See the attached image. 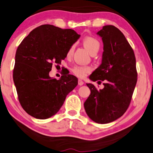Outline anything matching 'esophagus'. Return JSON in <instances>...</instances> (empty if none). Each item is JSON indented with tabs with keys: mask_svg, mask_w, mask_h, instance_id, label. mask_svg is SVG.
Wrapping results in <instances>:
<instances>
[{
	"mask_svg": "<svg viewBox=\"0 0 153 153\" xmlns=\"http://www.w3.org/2000/svg\"><path fill=\"white\" fill-rule=\"evenodd\" d=\"M83 84H84V82H83L82 80H78V85L82 86V85H83Z\"/></svg>",
	"mask_w": 153,
	"mask_h": 153,
	"instance_id": "obj_1",
	"label": "esophagus"
}]
</instances>
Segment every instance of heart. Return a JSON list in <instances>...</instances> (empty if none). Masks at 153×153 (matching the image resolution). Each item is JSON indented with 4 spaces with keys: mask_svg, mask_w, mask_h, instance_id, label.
I'll list each match as a JSON object with an SVG mask.
<instances>
[{
    "mask_svg": "<svg viewBox=\"0 0 153 153\" xmlns=\"http://www.w3.org/2000/svg\"><path fill=\"white\" fill-rule=\"evenodd\" d=\"M83 44L87 48V49L92 54L94 52H97L100 47V42L97 39L92 36H87L83 39ZM74 46H72L68 51V56L72 55ZM91 68L88 66H82V65H76L72 69L73 73L79 78H84L89 72H90Z\"/></svg>",
    "mask_w": 153,
    "mask_h": 153,
    "instance_id": "b5f03b06",
    "label": "heart"
}]
</instances>
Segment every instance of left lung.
<instances>
[{
  "label": "left lung",
  "mask_w": 153,
  "mask_h": 153,
  "mask_svg": "<svg viewBox=\"0 0 153 153\" xmlns=\"http://www.w3.org/2000/svg\"><path fill=\"white\" fill-rule=\"evenodd\" d=\"M97 34L103 42L102 63L89 78L105 82L99 90L87 83L91 93L84 107L90 119L104 124L118 119L128 109L137 82V71L133 50L119 29L106 25Z\"/></svg>",
  "instance_id": "1"
}]
</instances>
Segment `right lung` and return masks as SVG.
Masks as SVG:
<instances>
[{
  "label": "right lung",
  "mask_w": 153,
  "mask_h": 153,
  "mask_svg": "<svg viewBox=\"0 0 153 153\" xmlns=\"http://www.w3.org/2000/svg\"><path fill=\"white\" fill-rule=\"evenodd\" d=\"M80 35L71 29L43 25L32 31L19 45L15 54L13 81L22 107L38 119L55 115L65 97L78 85V78L63 74L51 78L53 62L60 63Z\"/></svg>",
  "instance_id": "obj_1"
}]
</instances>
